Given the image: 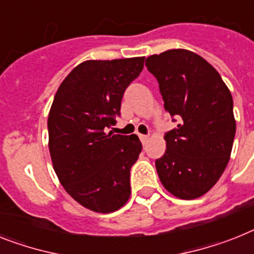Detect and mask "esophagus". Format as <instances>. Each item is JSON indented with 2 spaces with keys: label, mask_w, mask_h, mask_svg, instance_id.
Masks as SVG:
<instances>
[{
  "label": "esophagus",
  "mask_w": 254,
  "mask_h": 254,
  "mask_svg": "<svg viewBox=\"0 0 254 254\" xmlns=\"http://www.w3.org/2000/svg\"><path fill=\"white\" fill-rule=\"evenodd\" d=\"M139 139H140V142H142V143H147V140H148V137H147V135H143V134H139Z\"/></svg>",
  "instance_id": "1"
}]
</instances>
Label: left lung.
<instances>
[{
    "instance_id": "left-lung-1",
    "label": "left lung",
    "mask_w": 254,
    "mask_h": 254,
    "mask_svg": "<svg viewBox=\"0 0 254 254\" xmlns=\"http://www.w3.org/2000/svg\"><path fill=\"white\" fill-rule=\"evenodd\" d=\"M146 67L159 81L165 111L180 121L164 137L159 178L178 199H197L229 164L236 131L231 93L216 68L186 49L151 55Z\"/></svg>"
}]
</instances>
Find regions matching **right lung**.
<instances>
[{
	"instance_id": "add662e5",
	"label": "right lung",
	"mask_w": 254,
	"mask_h": 254,
	"mask_svg": "<svg viewBox=\"0 0 254 254\" xmlns=\"http://www.w3.org/2000/svg\"><path fill=\"white\" fill-rule=\"evenodd\" d=\"M144 57L86 61L57 90L48 119L49 151L59 182L78 204L112 213L130 197V168L142 143L106 133L120 115L125 89L143 69Z\"/></svg>"
}]
</instances>
